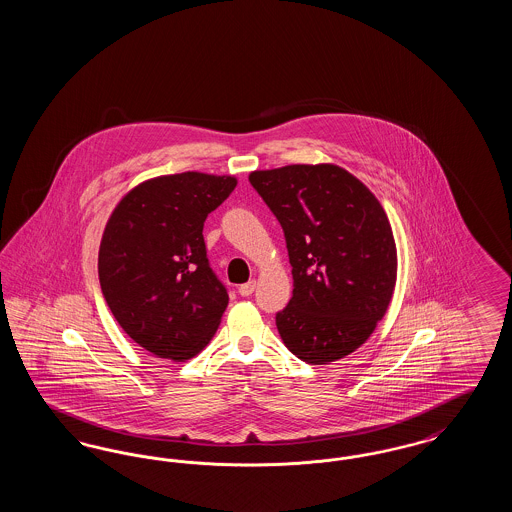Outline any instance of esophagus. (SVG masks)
Returning <instances> with one entry per match:
<instances>
[{"label":"esophagus","instance_id":"obj_1","mask_svg":"<svg viewBox=\"0 0 512 512\" xmlns=\"http://www.w3.org/2000/svg\"><path fill=\"white\" fill-rule=\"evenodd\" d=\"M255 286H257V282L251 280V282H247V284H242V286L238 288V292H240L242 297H249L251 293L255 292Z\"/></svg>","mask_w":512,"mask_h":512}]
</instances>
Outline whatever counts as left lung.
Returning a JSON list of instances; mask_svg holds the SVG:
<instances>
[{
  "label": "left lung",
  "mask_w": 512,
  "mask_h": 512,
  "mask_svg": "<svg viewBox=\"0 0 512 512\" xmlns=\"http://www.w3.org/2000/svg\"><path fill=\"white\" fill-rule=\"evenodd\" d=\"M280 222L293 295L276 326L307 365L353 353L390 307L397 247L390 220L365 184L332 163L288 165L249 174Z\"/></svg>",
  "instance_id": "obj_1"
}]
</instances>
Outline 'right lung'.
I'll return each instance as SVG.
<instances>
[{
  "instance_id": "right-lung-1",
  "label": "right lung",
  "mask_w": 512,
  "mask_h": 512,
  "mask_svg": "<svg viewBox=\"0 0 512 512\" xmlns=\"http://www.w3.org/2000/svg\"><path fill=\"white\" fill-rule=\"evenodd\" d=\"M236 176H155L122 197L105 224L98 272L122 330L159 359L190 361L213 340L228 293L209 267L203 222Z\"/></svg>"
}]
</instances>
